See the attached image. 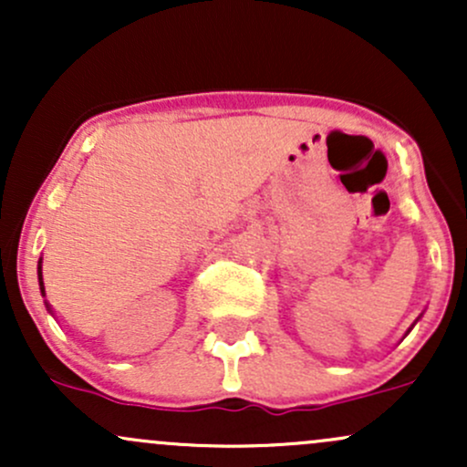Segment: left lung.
Here are the masks:
<instances>
[{"instance_id": "1", "label": "left lung", "mask_w": 467, "mask_h": 467, "mask_svg": "<svg viewBox=\"0 0 467 467\" xmlns=\"http://www.w3.org/2000/svg\"><path fill=\"white\" fill-rule=\"evenodd\" d=\"M415 323H417V320H415ZM412 327H415V325H410V329H412ZM410 329H409V331H410ZM409 331H406V334H409Z\"/></svg>"}]
</instances>
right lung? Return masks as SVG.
Segmentation results:
<instances>
[{
    "label": "right lung",
    "mask_w": 467,
    "mask_h": 467,
    "mask_svg": "<svg viewBox=\"0 0 467 467\" xmlns=\"http://www.w3.org/2000/svg\"><path fill=\"white\" fill-rule=\"evenodd\" d=\"M41 264H44V261L39 259V265H36V275H39V289H41V296H46V287H44V272H41ZM46 307H47V312L52 314V307H50V305L46 303Z\"/></svg>",
    "instance_id": "1"
}]
</instances>
